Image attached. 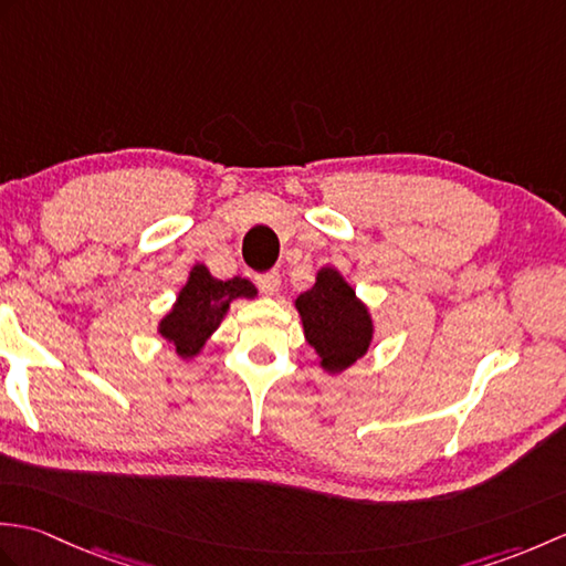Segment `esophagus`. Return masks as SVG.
I'll list each match as a JSON object with an SVG mask.
<instances>
[{
	"label": "esophagus",
	"mask_w": 566,
	"mask_h": 566,
	"mask_svg": "<svg viewBox=\"0 0 566 566\" xmlns=\"http://www.w3.org/2000/svg\"><path fill=\"white\" fill-rule=\"evenodd\" d=\"M255 282H258V286L260 290L268 294V296H272V294H276L280 292V284H282V276H280V272L276 270H272V272H264V274H258L255 276Z\"/></svg>",
	"instance_id": "obj_1"
}]
</instances>
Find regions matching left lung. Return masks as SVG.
<instances>
[{"label": "left lung", "instance_id": "8db88e82", "mask_svg": "<svg viewBox=\"0 0 566 566\" xmlns=\"http://www.w3.org/2000/svg\"><path fill=\"white\" fill-rule=\"evenodd\" d=\"M306 340L321 357L323 369L343 371L363 357L371 340L367 308L357 302L353 286L335 270H321L316 284L296 298Z\"/></svg>", "mask_w": 566, "mask_h": 566}]
</instances>
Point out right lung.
Segmentation results:
<instances>
[{"label":"right lung","mask_w":566,"mask_h":566,"mask_svg":"<svg viewBox=\"0 0 566 566\" xmlns=\"http://www.w3.org/2000/svg\"><path fill=\"white\" fill-rule=\"evenodd\" d=\"M238 296H255V286L240 276L221 282L211 276L203 264H197L187 286L179 292L175 308L160 323L163 338L177 347V355H197L209 335L219 328L228 304Z\"/></svg>","instance_id":"1"}]
</instances>
